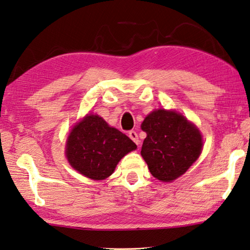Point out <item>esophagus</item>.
Wrapping results in <instances>:
<instances>
[{"label":"esophagus","instance_id":"obj_1","mask_svg":"<svg viewBox=\"0 0 250 250\" xmlns=\"http://www.w3.org/2000/svg\"><path fill=\"white\" fill-rule=\"evenodd\" d=\"M128 136H129V138H130L131 140H133L136 145H139L138 135H137V133H136L135 130H130L129 133H128Z\"/></svg>","mask_w":250,"mask_h":250}]
</instances>
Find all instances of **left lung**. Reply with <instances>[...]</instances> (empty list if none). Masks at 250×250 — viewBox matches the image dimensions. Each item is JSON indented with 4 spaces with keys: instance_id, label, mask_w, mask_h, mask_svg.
I'll return each mask as SVG.
<instances>
[{
    "instance_id": "8db88e82",
    "label": "left lung",
    "mask_w": 250,
    "mask_h": 250,
    "mask_svg": "<svg viewBox=\"0 0 250 250\" xmlns=\"http://www.w3.org/2000/svg\"><path fill=\"white\" fill-rule=\"evenodd\" d=\"M141 129L147 137L140 153L150 173L161 182L183 175L201 153L199 129L178 112L155 110L144 120Z\"/></svg>"
}]
</instances>
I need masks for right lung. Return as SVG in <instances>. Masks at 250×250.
<instances>
[{
	"instance_id": "add662e5",
	"label": "right lung",
	"mask_w": 250,
	"mask_h": 250,
	"mask_svg": "<svg viewBox=\"0 0 250 250\" xmlns=\"http://www.w3.org/2000/svg\"><path fill=\"white\" fill-rule=\"evenodd\" d=\"M137 148L133 140L107 125L99 115L88 114L74 126L66 141V158L82 175L95 181L112 175L120 160Z\"/></svg>"
}]
</instances>
